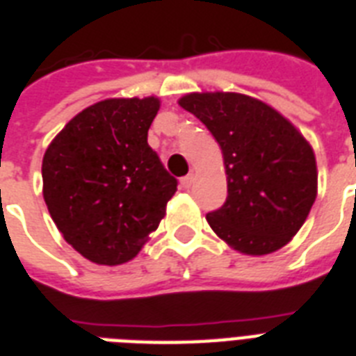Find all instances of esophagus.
<instances>
[{
    "instance_id": "obj_1",
    "label": "esophagus",
    "mask_w": 356,
    "mask_h": 356,
    "mask_svg": "<svg viewBox=\"0 0 356 356\" xmlns=\"http://www.w3.org/2000/svg\"><path fill=\"white\" fill-rule=\"evenodd\" d=\"M192 184H194V175H192V173H188V175H184V177L181 179V186H183V188H190Z\"/></svg>"
}]
</instances>
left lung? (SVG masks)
<instances>
[{
  "label": "left lung",
  "instance_id": "left-lung-1",
  "mask_svg": "<svg viewBox=\"0 0 356 356\" xmlns=\"http://www.w3.org/2000/svg\"><path fill=\"white\" fill-rule=\"evenodd\" d=\"M179 105L205 123L222 147L227 200L207 214L212 231L245 254L286 245L316 200L309 142L277 111L242 94H188Z\"/></svg>",
  "mask_w": 356,
  "mask_h": 356
}]
</instances>
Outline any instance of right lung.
<instances>
[{
  "mask_svg": "<svg viewBox=\"0 0 356 356\" xmlns=\"http://www.w3.org/2000/svg\"><path fill=\"white\" fill-rule=\"evenodd\" d=\"M156 111V97L105 99L70 120L46 149L47 211L64 240L96 264L133 259L177 190L147 144Z\"/></svg>",
  "mask_w": 356,
  "mask_h": 356,
  "instance_id": "obj_1",
  "label": "right lung"
}]
</instances>
